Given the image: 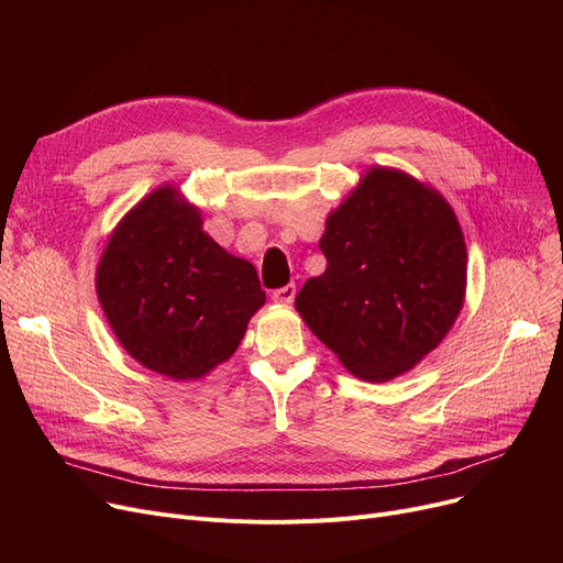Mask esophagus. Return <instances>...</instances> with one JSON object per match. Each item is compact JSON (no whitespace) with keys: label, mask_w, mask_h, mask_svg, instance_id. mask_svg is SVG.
I'll return each instance as SVG.
<instances>
[{"label":"esophagus","mask_w":563,"mask_h":563,"mask_svg":"<svg viewBox=\"0 0 563 563\" xmlns=\"http://www.w3.org/2000/svg\"><path fill=\"white\" fill-rule=\"evenodd\" d=\"M294 297H297V285H294V283H289V285H285V287H278V289H274V294H272V299H274L276 303H291Z\"/></svg>","instance_id":"1"}]
</instances>
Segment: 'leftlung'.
<instances>
[{"mask_svg":"<svg viewBox=\"0 0 563 563\" xmlns=\"http://www.w3.org/2000/svg\"><path fill=\"white\" fill-rule=\"evenodd\" d=\"M327 272L297 297L308 329L365 380H390L448 335L465 294V242L450 202L410 175L372 168L327 221Z\"/></svg>","mask_w":563,"mask_h":563,"instance_id":"left-lung-1","label":"left lung"}]
</instances>
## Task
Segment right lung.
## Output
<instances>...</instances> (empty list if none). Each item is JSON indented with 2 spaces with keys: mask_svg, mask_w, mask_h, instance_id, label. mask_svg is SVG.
Returning <instances> with one entry per match:
<instances>
[{
  "mask_svg": "<svg viewBox=\"0 0 563 563\" xmlns=\"http://www.w3.org/2000/svg\"><path fill=\"white\" fill-rule=\"evenodd\" d=\"M96 285L130 356L175 380L228 361L264 303L255 266L205 234L200 212L173 187L153 191L118 223Z\"/></svg>",
  "mask_w": 563,
  "mask_h": 563,
  "instance_id": "right-lung-1",
  "label": "right lung"
}]
</instances>
